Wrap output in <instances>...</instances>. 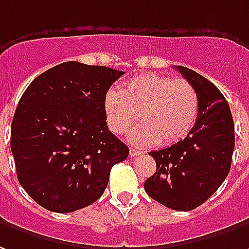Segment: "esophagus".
I'll return each instance as SVG.
<instances>
[{"label": "esophagus", "instance_id": "34e87169", "mask_svg": "<svg viewBox=\"0 0 249 249\" xmlns=\"http://www.w3.org/2000/svg\"><path fill=\"white\" fill-rule=\"evenodd\" d=\"M142 154L139 149H135V148H130L129 149V156L130 158H135V156H139V155Z\"/></svg>", "mask_w": 249, "mask_h": 249}]
</instances>
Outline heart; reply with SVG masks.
Masks as SVG:
<instances>
[{
  "label": "heart",
  "mask_w": 249,
  "mask_h": 249,
  "mask_svg": "<svg viewBox=\"0 0 249 249\" xmlns=\"http://www.w3.org/2000/svg\"><path fill=\"white\" fill-rule=\"evenodd\" d=\"M198 113L199 95L190 82L155 72L135 76L120 93L105 97L107 124L114 135H124L140 116L142 124L129 133L136 145L180 142L196 125Z\"/></svg>",
  "instance_id": "heart-1"
}]
</instances>
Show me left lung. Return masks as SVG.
Returning <instances> with one entry per match:
<instances>
[{
	"instance_id": "obj_1",
	"label": "left lung",
	"mask_w": 249,
	"mask_h": 249,
	"mask_svg": "<svg viewBox=\"0 0 249 249\" xmlns=\"http://www.w3.org/2000/svg\"><path fill=\"white\" fill-rule=\"evenodd\" d=\"M175 69L198 91L197 123L183 140L149 152L156 171L144 182V189L167 208L187 212L209 199L228 177L234 125L225 97L213 83L187 67Z\"/></svg>"
}]
</instances>
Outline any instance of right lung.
<instances>
[{
  "mask_svg": "<svg viewBox=\"0 0 249 249\" xmlns=\"http://www.w3.org/2000/svg\"><path fill=\"white\" fill-rule=\"evenodd\" d=\"M124 71L64 62L20 98L10 149L20 185L44 209L70 213L95 202L129 148L107 129L105 97Z\"/></svg>",
  "mask_w": 249,
  "mask_h": 249,
  "instance_id": "obj_1",
  "label": "right lung"
}]
</instances>
